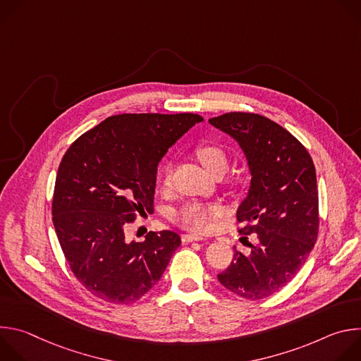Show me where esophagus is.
Listing matches in <instances>:
<instances>
[{
	"label": "esophagus",
	"mask_w": 361,
	"mask_h": 361,
	"mask_svg": "<svg viewBox=\"0 0 361 361\" xmlns=\"http://www.w3.org/2000/svg\"><path fill=\"white\" fill-rule=\"evenodd\" d=\"M181 240H183V243H192V241H200L204 238L201 235H195V234H183Z\"/></svg>",
	"instance_id": "34e87169"
}]
</instances>
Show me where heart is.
<instances>
[{"label": "heart", "instance_id": "b5f03b06", "mask_svg": "<svg viewBox=\"0 0 361 361\" xmlns=\"http://www.w3.org/2000/svg\"><path fill=\"white\" fill-rule=\"evenodd\" d=\"M194 154L201 166L210 174L220 177L228 169L227 152L214 144H200L195 147ZM241 178L231 180V185L238 188L241 185ZM161 185L169 188L171 185V167L167 164L161 174ZM223 214V209L217 204H200L190 202L173 214V221L184 230L192 233H207L212 230L216 219Z\"/></svg>", "mask_w": 361, "mask_h": 361}]
</instances>
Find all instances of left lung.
<instances>
[{
  "label": "left lung",
  "instance_id": "8db88e82",
  "mask_svg": "<svg viewBox=\"0 0 361 361\" xmlns=\"http://www.w3.org/2000/svg\"><path fill=\"white\" fill-rule=\"evenodd\" d=\"M243 148L251 185L237 212L238 233L255 234L244 255L233 262L219 281L231 293L262 300L287 286L305 263L319 234L316 169L305 147L286 128L254 113H227L210 120Z\"/></svg>",
  "mask_w": 361,
  "mask_h": 361
}]
</instances>
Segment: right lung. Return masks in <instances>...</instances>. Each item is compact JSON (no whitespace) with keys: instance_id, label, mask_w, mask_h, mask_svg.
<instances>
[{"instance_id":"1","label":"right lung","mask_w":361,"mask_h":361,"mask_svg":"<svg viewBox=\"0 0 361 361\" xmlns=\"http://www.w3.org/2000/svg\"><path fill=\"white\" fill-rule=\"evenodd\" d=\"M202 117L118 114L80 135L60 163L53 223L75 279L113 304L140 300L161 279L181 244L174 231L127 241L126 228L154 210L157 166Z\"/></svg>"}]
</instances>
